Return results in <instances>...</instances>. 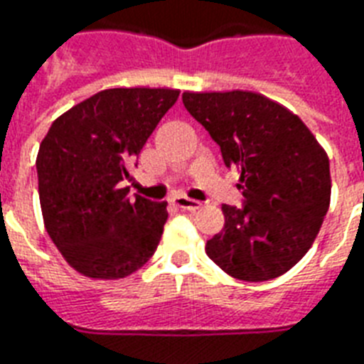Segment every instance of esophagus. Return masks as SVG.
I'll return each instance as SVG.
<instances>
[{"label":"esophagus","instance_id":"obj_1","mask_svg":"<svg viewBox=\"0 0 364 364\" xmlns=\"http://www.w3.org/2000/svg\"><path fill=\"white\" fill-rule=\"evenodd\" d=\"M173 203L178 206V208H184V210L193 212V210H199V208H200L199 200L190 199V197H186V196H176L173 199Z\"/></svg>","mask_w":364,"mask_h":364}]
</instances>
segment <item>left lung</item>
Returning a JSON list of instances; mask_svg holds the SVG:
<instances>
[{
	"instance_id": "8db88e82",
	"label": "left lung",
	"mask_w": 364,
	"mask_h": 364,
	"mask_svg": "<svg viewBox=\"0 0 364 364\" xmlns=\"http://www.w3.org/2000/svg\"><path fill=\"white\" fill-rule=\"evenodd\" d=\"M184 107L240 173L242 206L223 205L225 225L206 255L232 278L272 280L302 259L329 210V158L301 118L252 92L182 95Z\"/></svg>"
}]
</instances>
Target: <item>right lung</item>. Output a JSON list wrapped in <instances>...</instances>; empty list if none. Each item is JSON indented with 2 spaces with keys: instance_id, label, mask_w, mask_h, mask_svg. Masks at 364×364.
<instances>
[{
  "instance_id": "1",
  "label": "right lung",
  "mask_w": 364,
  "mask_h": 364,
  "mask_svg": "<svg viewBox=\"0 0 364 364\" xmlns=\"http://www.w3.org/2000/svg\"><path fill=\"white\" fill-rule=\"evenodd\" d=\"M178 90L112 88L75 105L37 154L41 210L52 242L80 274L126 278L154 255L167 203L129 197V165Z\"/></svg>"
}]
</instances>
